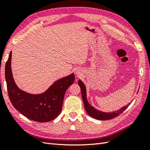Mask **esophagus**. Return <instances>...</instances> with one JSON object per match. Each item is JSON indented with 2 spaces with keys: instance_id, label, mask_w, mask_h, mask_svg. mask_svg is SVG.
I'll return each instance as SVG.
<instances>
[{
  "instance_id": "1",
  "label": "esophagus",
  "mask_w": 150,
  "mask_h": 150,
  "mask_svg": "<svg viewBox=\"0 0 150 150\" xmlns=\"http://www.w3.org/2000/svg\"><path fill=\"white\" fill-rule=\"evenodd\" d=\"M75 74L77 75H79V74H80V73H79V71H75Z\"/></svg>"
}]
</instances>
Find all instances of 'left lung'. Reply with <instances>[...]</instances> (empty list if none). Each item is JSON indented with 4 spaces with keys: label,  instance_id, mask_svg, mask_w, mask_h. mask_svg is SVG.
<instances>
[{
    "label": "left lung",
    "instance_id": "left-lung-1",
    "mask_svg": "<svg viewBox=\"0 0 150 150\" xmlns=\"http://www.w3.org/2000/svg\"><path fill=\"white\" fill-rule=\"evenodd\" d=\"M78 84L79 85V86L81 87L82 98V100H83L86 111L89 115L94 118L95 119L104 120H109L111 119H113V118L119 116L120 113H122L123 111L128 107L129 105L132 103L131 102V103H129L127 106L122 107L121 108H120V109H119V110H117L116 111H112V112H108V113L103 112V111L96 110L93 106H91V104L88 103V99H87L86 88V86L83 83V82H82L81 80H79Z\"/></svg>",
    "mask_w": 150,
    "mask_h": 150
}]
</instances>
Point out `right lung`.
<instances>
[{"label":"right lung","instance_id":"obj_1","mask_svg":"<svg viewBox=\"0 0 150 150\" xmlns=\"http://www.w3.org/2000/svg\"><path fill=\"white\" fill-rule=\"evenodd\" d=\"M11 52L5 66V78L9 99L13 106L24 116L39 122L51 121L61 112L64 97L75 81L74 73L54 82L42 93L31 94L21 90L13 77Z\"/></svg>","mask_w":150,"mask_h":150}]
</instances>
